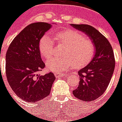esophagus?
<instances>
[{
    "label": "esophagus",
    "instance_id": "obj_1",
    "mask_svg": "<svg viewBox=\"0 0 122 122\" xmlns=\"http://www.w3.org/2000/svg\"><path fill=\"white\" fill-rule=\"evenodd\" d=\"M54 75L56 77H63V76H68V74H65V73H56Z\"/></svg>",
    "mask_w": 122,
    "mask_h": 122
}]
</instances>
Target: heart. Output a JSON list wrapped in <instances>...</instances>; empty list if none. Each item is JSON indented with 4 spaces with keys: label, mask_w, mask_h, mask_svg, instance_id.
Instances as JSON below:
<instances>
[{
    "label": "heart",
    "mask_w": 122,
    "mask_h": 122,
    "mask_svg": "<svg viewBox=\"0 0 122 122\" xmlns=\"http://www.w3.org/2000/svg\"><path fill=\"white\" fill-rule=\"evenodd\" d=\"M54 38L65 46L62 57H52L46 61L48 70L62 73L73 66L79 67L85 65L92 59L95 53L93 41L84 37L82 33L74 30H65L56 33ZM40 52L43 57L48 59L54 52V43L48 35H45L39 41Z\"/></svg>",
    "instance_id": "b5f03b06"
}]
</instances>
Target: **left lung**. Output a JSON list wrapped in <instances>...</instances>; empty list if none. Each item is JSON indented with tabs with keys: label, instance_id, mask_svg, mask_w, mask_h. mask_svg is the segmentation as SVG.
I'll return each instance as SVG.
<instances>
[{
	"label": "left lung",
	"instance_id": "left-lung-1",
	"mask_svg": "<svg viewBox=\"0 0 122 122\" xmlns=\"http://www.w3.org/2000/svg\"><path fill=\"white\" fill-rule=\"evenodd\" d=\"M70 25L85 33L95 46L93 59L78 71L80 81L73 93L79 100L93 101L105 92L112 76L115 67L112 48L107 38L93 27L87 24Z\"/></svg>",
	"mask_w": 122,
	"mask_h": 122
}]
</instances>
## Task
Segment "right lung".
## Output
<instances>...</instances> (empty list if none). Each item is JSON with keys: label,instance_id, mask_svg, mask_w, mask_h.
<instances>
[{"label": "right lung", "instance_id": "1", "mask_svg": "<svg viewBox=\"0 0 122 122\" xmlns=\"http://www.w3.org/2000/svg\"><path fill=\"white\" fill-rule=\"evenodd\" d=\"M46 22H35L25 27L11 43L6 54V75L16 95L35 103L50 94L56 77L52 73L38 74L45 66L39 51L41 38L51 28Z\"/></svg>", "mask_w": 122, "mask_h": 122}]
</instances>
